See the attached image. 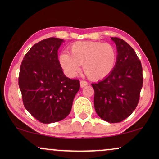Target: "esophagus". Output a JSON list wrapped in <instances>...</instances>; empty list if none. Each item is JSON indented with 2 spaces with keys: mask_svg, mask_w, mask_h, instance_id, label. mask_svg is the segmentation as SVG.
I'll return each instance as SVG.
<instances>
[{
  "mask_svg": "<svg viewBox=\"0 0 159 159\" xmlns=\"http://www.w3.org/2000/svg\"><path fill=\"white\" fill-rule=\"evenodd\" d=\"M88 84V82L84 81V80H81V81H80V87H81V88H84V87L87 86Z\"/></svg>",
  "mask_w": 159,
  "mask_h": 159,
  "instance_id": "1",
  "label": "esophagus"
}]
</instances>
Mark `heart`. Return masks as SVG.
Returning a JSON list of instances; mask_svg holds the SVG:
<instances>
[{
	"mask_svg": "<svg viewBox=\"0 0 159 159\" xmlns=\"http://www.w3.org/2000/svg\"><path fill=\"white\" fill-rule=\"evenodd\" d=\"M69 54L63 52L58 61L63 70L69 77H75L83 63V70L93 80L108 77L114 69L116 51L108 43L95 41H79L69 48Z\"/></svg>",
	"mask_w": 159,
	"mask_h": 159,
	"instance_id": "1",
	"label": "heart"
}]
</instances>
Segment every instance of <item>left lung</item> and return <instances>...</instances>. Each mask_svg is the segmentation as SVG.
<instances>
[{"label":"left lung","instance_id":"obj_1","mask_svg":"<svg viewBox=\"0 0 159 159\" xmlns=\"http://www.w3.org/2000/svg\"><path fill=\"white\" fill-rule=\"evenodd\" d=\"M116 44V65L108 77L92 84L94 106L104 121L117 123L127 118L138 106L143 87V69L134 49L122 39L111 38Z\"/></svg>","mask_w":159,"mask_h":159}]
</instances>
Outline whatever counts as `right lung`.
<instances>
[{"instance_id":"1","label":"right lung","mask_w":159,"mask_h":159,"mask_svg":"<svg viewBox=\"0 0 159 159\" xmlns=\"http://www.w3.org/2000/svg\"><path fill=\"white\" fill-rule=\"evenodd\" d=\"M64 42L49 38L34 44L25 56L19 75L24 106L40 122L59 121L68 116L79 91V80L66 77L58 58Z\"/></svg>"}]
</instances>
